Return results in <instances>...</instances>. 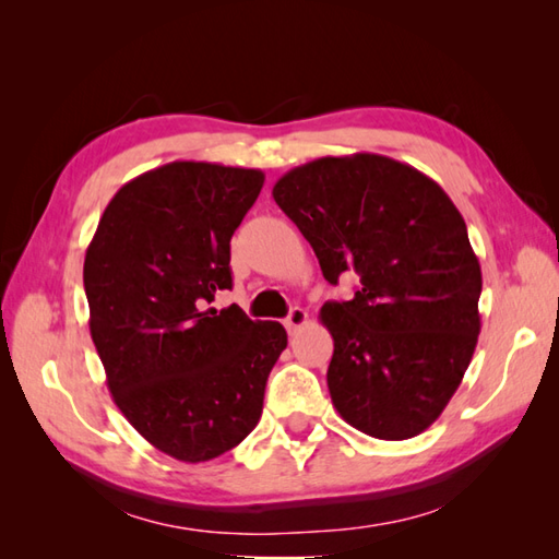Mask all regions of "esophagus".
Here are the masks:
<instances>
[{
    "instance_id": "34e87169",
    "label": "esophagus",
    "mask_w": 559,
    "mask_h": 559,
    "mask_svg": "<svg viewBox=\"0 0 559 559\" xmlns=\"http://www.w3.org/2000/svg\"><path fill=\"white\" fill-rule=\"evenodd\" d=\"M283 324H286V329L290 331V334H295V331L307 324V312L302 310V307H293V310L286 317V322H283Z\"/></svg>"
}]
</instances>
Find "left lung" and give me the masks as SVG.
Returning <instances> with one entry per match:
<instances>
[{
	"label": "left lung",
	"mask_w": 559,
	"mask_h": 559,
	"mask_svg": "<svg viewBox=\"0 0 559 559\" xmlns=\"http://www.w3.org/2000/svg\"><path fill=\"white\" fill-rule=\"evenodd\" d=\"M273 199L329 283L360 278L350 300L319 312L334 338L326 384L341 418L391 442L420 435L454 396L480 334V264L454 201L377 153L305 163Z\"/></svg>",
	"instance_id": "1"
}]
</instances>
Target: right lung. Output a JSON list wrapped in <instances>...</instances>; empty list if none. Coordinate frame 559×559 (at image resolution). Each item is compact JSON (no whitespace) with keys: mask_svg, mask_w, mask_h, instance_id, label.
Returning a JSON list of instances; mask_svg holds the SVG:
<instances>
[{"mask_svg":"<svg viewBox=\"0 0 559 559\" xmlns=\"http://www.w3.org/2000/svg\"><path fill=\"white\" fill-rule=\"evenodd\" d=\"M261 187L252 168L160 165L110 199L86 249L88 326L110 394L177 461H211L254 430L288 346L278 322L209 307L233 288L230 237Z\"/></svg>","mask_w":559,"mask_h":559,"instance_id":"right-lung-1","label":"right lung"}]
</instances>
